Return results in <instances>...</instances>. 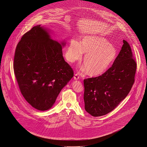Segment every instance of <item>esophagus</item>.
<instances>
[{"label": "esophagus", "instance_id": "obj_1", "mask_svg": "<svg viewBox=\"0 0 147 147\" xmlns=\"http://www.w3.org/2000/svg\"><path fill=\"white\" fill-rule=\"evenodd\" d=\"M74 78L75 80H78L79 79V76L77 74H76L74 76Z\"/></svg>", "mask_w": 147, "mask_h": 147}]
</instances>
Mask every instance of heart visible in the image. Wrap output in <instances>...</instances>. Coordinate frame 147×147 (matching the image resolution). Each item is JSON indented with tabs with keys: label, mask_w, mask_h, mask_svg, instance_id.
Here are the masks:
<instances>
[{
	"label": "heart",
	"mask_w": 147,
	"mask_h": 147,
	"mask_svg": "<svg viewBox=\"0 0 147 147\" xmlns=\"http://www.w3.org/2000/svg\"><path fill=\"white\" fill-rule=\"evenodd\" d=\"M83 60L84 70L91 77H97L105 73L113 65L117 57L114 46L102 36L91 35L82 38L80 43L71 40L67 51V57L70 63Z\"/></svg>",
	"instance_id": "1"
}]
</instances>
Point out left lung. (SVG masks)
I'll list each match as a JSON object with an SVG mask.
<instances>
[{
	"label": "left lung",
	"instance_id": "1",
	"mask_svg": "<svg viewBox=\"0 0 147 147\" xmlns=\"http://www.w3.org/2000/svg\"><path fill=\"white\" fill-rule=\"evenodd\" d=\"M123 45L113 65L101 76L84 79L86 111L93 116L112 111L127 96L134 83L136 62L129 43Z\"/></svg>",
	"mask_w": 147,
	"mask_h": 147
}]
</instances>
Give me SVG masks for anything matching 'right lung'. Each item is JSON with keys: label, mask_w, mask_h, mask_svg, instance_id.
Instances as JSON below:
<instances>
[{"label": "right lung", "mask_w": 147, "mask_h": 147, "mask_svg": "<svg viewBox=\"0 0 147 147\" xmlns=\"http://www.w3.org/2000/svg\"><path fill=\"white\" fill-rule=\"evenodd\" d=\"M61 45L38 25L24 34L16 47L14 74L23 97L37 110L50 109L74 76L63 57Z\"/></svg>", "instance_id": "add662e5"}]
</instances>
